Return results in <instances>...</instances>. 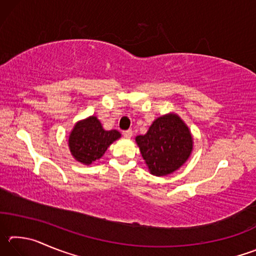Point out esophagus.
Segmentation results:
<instances>
[{"label": "esophagus", "mask_w": 256, "mask_h": 256, "mask_svg": "<svg viewBox=\"0 0 256 256\" xmlns=\"http://www.w3.org/2000/svg\"><path fill=\"white\" fill-rule=\"evenodd\" d=\"M132 134H133L132 130H126V131H123V136H124L125 138H131Z\"/></svg>", "instance_id": "esophagus-1"}]
</instances>
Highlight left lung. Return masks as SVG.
Instances as JSON below:
<instances>
[{
  "instance_id": "left-lung-1",
  "label": "left lung",
  "mask_w": 256,
  "mask_h": 256,
  "mask_svg": "<svg viewBox=\"0 0 256 256\" xmlns=\"http://www.w3.org/2000/svg\"><path fill=\"white\" fill-rule=\"evenodd\" d=\"M136 141L150 172L168 175L188 159L192 151V136L176 114L162 116L154 120L144 136Z\"/></svg>"
}]
</instances>
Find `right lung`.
Listing matches in <instances>:
<instances>
[{"mask_svg":"<svg viewBox=\"0 0 256 256\" xmlns=\"http://www.w3.org/2000/svg\"><path fill=\"white\" fill-rule=\"evenodd\" d=\"M120 136L116 130L105 131L97 118L92 116L76 123L68 138L71 154L78 162L92 164L102 157L108 146Z\"/></svg>","mask_w":256,"mask_h":256,"instance_id":"obj_1","label":"right lung"}]
</instances>
